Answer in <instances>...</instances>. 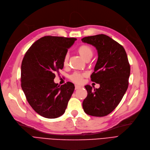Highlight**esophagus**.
Instances as JSON below:
<instances>
[{
	"label": "esophagus",
	"instance_id": "esophagus-1",
	"mask_svg": "<svg viewBox=\"0 0 150 150\" xmlns=\"http://www.w3.org/2000/svg\"><path fill=\"white\" fill-rule=\"evenodd\" d=\"M81 87L79 86H77V85H75V90H77V89H79Z\"/></svg>",
	"mask_w": 150,
	"mask_h": 150
}]
</instances>
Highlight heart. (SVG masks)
<instances>
[{
  "mask_svg": "<svg viewBox=\"0 0 150 150\" xmlns=\"http://www.w3.org/2000/svg\"><path fill=\"white\" fill-rule=\"evenodd\" d=\"M77 52L78 54L84 60L87 61L88 59H91L93 54V52L92 48L87 45H82L79 46L77 49ZM69 59L68 54H66L63 59V64L64 66L68 65ZM86 77L85 73H81L79 72H75L73 74H72L69 78L70 79L76 83H81L83 81V77Z\"/></svg>",
  "mask_w": 150,
  "mask_h": 150,
  "instance_id": "1",
  "label": "heart"
}]
</instances>
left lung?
I'll list each match as a JSON object with an SVG mask.
<instances>
[{
	"instance_id": "8db88e82",
	"label": "left lung",
	"mask_w": 150,
	"mask_h": 150,
	"mask_svg": "<svg viewBox=\"0 0 150 150\" xmlns=\"http://www.w3.org/2000/svg\"><path fill=\"white\" fill-rule=\"evenodd\" d=\"M81 40L97 50L98 59L91 77L100 86L93 89L85 86L87 96L83 101V109L88 115L105 116L116 108L128 88L130 68L127 53L121 44L105 34Z\"/></svg>"
}]
</instances>
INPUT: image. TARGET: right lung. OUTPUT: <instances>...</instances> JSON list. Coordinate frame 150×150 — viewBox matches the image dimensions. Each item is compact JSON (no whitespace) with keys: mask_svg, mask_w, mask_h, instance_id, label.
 <instances>
[{"mask_svg":"<svg viewBox=\"0 0 150 150\" xmlns=\"http://www.w3.org/2000/svg\"><path fill=\"white\" fill-rule=\"evenodd\" d=\"M76 38L44 36L26 52L21 63V88L27 101L39 115L54 119L63 115L74 90L68 82L61 86L53 79L63 68V59Z\"/></svg>","mask_w":150,"mask_h":150,"instance_id":"add662e5","label":"right lung"}]
</instances>
